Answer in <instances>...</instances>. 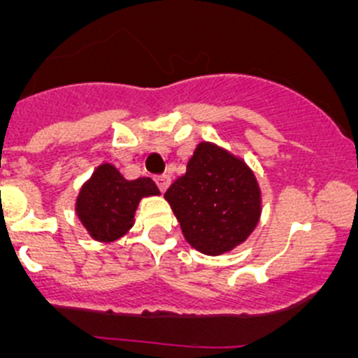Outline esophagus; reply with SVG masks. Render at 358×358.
Masks as SVG:
<instances>
[{
	"mask_svg": "<svg viewBox=\"0 0 358 358\" xmlns=\"http://www.w3.org/2000/svg\"><path fill=\"white\" fill-rule=\"evenodd\" d=\"M156 183H157L159 189L164 192V190L169 187V183H171V176H169V175H159V176H156Z\"/></svg>",
	"mask_w": 358,
	"mask_h": 358,
	"instance_id": "1",
	"label": "esophagus"
}]
</instances>
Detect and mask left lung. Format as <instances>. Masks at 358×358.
I'll return each mask as SVG.
<instances>
[{"mask_svg":"<svg viewBox=\"0 0 358 358\" xmlns=\"http://www.w3.org/2000/svg\"><path fill=\"white\" fill-rule=\"evenodd\" d=\"M187 243L218 256L251 236L262 215V192L243 159L222 147L201 142L187 162L185 175L164 194Z\"/></svg>","mask_w":358,"mask_h":358,"instance_id":"left-lung-1","label":"left lung"}]
</instances>
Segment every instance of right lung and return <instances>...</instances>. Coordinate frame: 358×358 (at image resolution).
Masks as SVG:
<instances>
[{"label":"right lung","mask_w":358,"mask_h":358,"mask_svg":"<svg viewBox=\"0 0 358 358\" xmlns=\"http://www.w3.org/2000/svg\"><path fill=\"white\" fill-rule=\"evenodd\" d=\"M147 196H159L152 180H126L115 166L106 162L79 190L76 213L93 239L112 243L131 229L138 202Z\"/></svg>","instance_id":"1"}]
</instances>
